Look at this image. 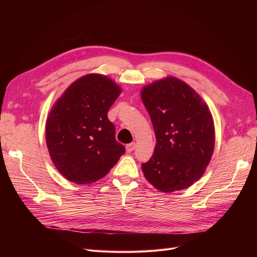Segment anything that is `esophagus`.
Here are the masks:
<instances>
[{"label": "esophagus", "mask_w": 257, "mask_h": 257, "mask_svg": "<svg viewBox=\"0 0 257 257\" xmlns=\"http://www.w3.org/2000/svg\"><path fill=\"white\" fill-rule=\"evenodd\" d=\"M135 148H136V144L135 143H131V144L126 145V152L130 153L132 151H134Z\"/></svg>", "instance_id": "34e87169"}]
</instances>
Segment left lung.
<instances>
[{
	"instance_id": "left-lung-1",
	"label": "left lung",
	"mask_w": 257,
	"mask_h": 257,
	"mask_svg": "<svg viewBox=\"0 0 257 257\" xmlns=\"http://www.w3.org/2000/svg\"><path fill=\"white\" fill-rule=\"evenodd\" d=\"M142 99L157 138L151 159L142 164L146 179L165 193L189 188L204 175L214 150L209 107L175 77L146 85Z\"/></svg>"
}]
</instances>
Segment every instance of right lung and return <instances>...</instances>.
<instances>
[{
    "mask_svg": "<svg viewBox=\"0 0 257 257\" xmlns=\"http://www.w3.org/2000/svg\"><path fill=\"white\" fill-rule=\"evenodd\" d=\"M120 93L109 77L89 74L74 81L54 103L46 122V143L54 166L67 180L94 182L125 152L107 115Z\"/></svg>",
    "mask_w": 257,
    "mask_h": 257,
    "instance_id": "obj_1",
    "label": "right lung"
}]
</instances>
